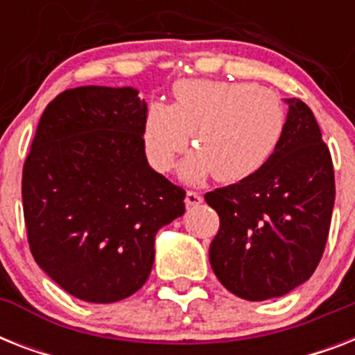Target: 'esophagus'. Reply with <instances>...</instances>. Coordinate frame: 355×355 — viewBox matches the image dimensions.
<instances>
[{
  "instance_id": "1",
  "label": "esophagus",
  "mask_w": 355,
  "mask_h": 355,
  "mask_svg": "<svg viewBox=\"0 0 355 355\" xmlns=\"http://www.w3.org/2000/svg\"><path fill=\"white\" fill-rule=\"evenodd\" d=\"M202 202V197H200V193H197V191H188L186 193V205L188 206H197Z\"/></svg>"
}]
</instances>
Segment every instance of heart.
Wrapping results in <instances>:
<instances>
[{
	"label": "heart",
	"mask_w": 355,
	"mask_h": 355,
	"mask_svg": "<svg viewBox=\"0 0 355 355\" xmlns=\"http://www.w3.org/2000/svg\"><path fill=\"white\" fill-rule=\"evenodd\" d=\"M175 105L153 103L144 139L150 164L169 171L193 134V153L180 164L186 182L214 173L223 184L254 177L275 155L286 128V110L269 90L250 83L180 80Z\"/></svg>",
	"instance_id": "b5f03b06"
}]
</instances>
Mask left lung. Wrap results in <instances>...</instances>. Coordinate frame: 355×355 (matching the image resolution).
Returning <instances> with one entry per match:
<instances>
[{
    "label": "left lung",
    "instance_id": "8db88e82",
    "mask_svg": "<svg viewBox=\"0 0 355 355\" xmlns=\"http://www.w3.org/2000/svg\"><path fill=\"white\" fill-rule=\"evenodd\" d=\"M286 103V128L270 160L254 177L205 195L221 221L211 269L228 291L254 302L284 297L313 275L336 202L317 119L300 99Z\"/></svg>",
    "mask_w": 355,
    "mask_h": 355
}]
</instances>
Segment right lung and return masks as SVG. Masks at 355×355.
I'll return each instance as SVG.
<instances>
[{
    "instance_id": "obj_1",
    "label": "right lung",
    "mask_w": 355,
    "mask_h": 355,
    "mask_svg": "<svg viewBox=\"0 0 355 355\" xmlns=\"http://www.w3.org/2000/svg\"><path fill=\"white\" fill-rule=\"evenodd\" d=\"M145 114L130 86L62 92L42 114L24 164L33 258L85 302L138 291L155 263L156 232L186 210V191L147 162Z\"/></svg>"
}]
</instances>
